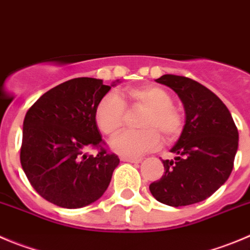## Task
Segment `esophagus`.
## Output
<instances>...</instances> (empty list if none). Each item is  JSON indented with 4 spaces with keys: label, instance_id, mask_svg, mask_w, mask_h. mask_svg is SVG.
<instances>
[{
    "label": "esophagus",
    "instance_id": "34e87169",
    "mask_svg": "<svg viewBox=\"0 0 250 250\" xmlns=\"http://www.w3.org/2000/svg\"><path fill=\"white\" fill-rule=\"evenodd\" d=\"M123 162H129V163H140L142 161L141 158H131V157H121Z\"/></svg>",
    "mask_w": 250,
    "mask_h": 250
}]
</instances>
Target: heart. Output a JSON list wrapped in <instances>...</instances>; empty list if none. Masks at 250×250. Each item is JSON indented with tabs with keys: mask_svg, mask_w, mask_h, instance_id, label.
<instances>
[{
	"mask_svg": "<svg viewBox=\"0 0 250 250\" xmlns=\"http://www.w3.org/2000/svg\"><path fill=\"white\" fill-rule=\"evenodd\" d=\"M125 98L132 105L146 109L140 120L137 131H123L111 140V149L124 157L142 156L158 148L162 134L167 141L177 139L183 129V116L173 104L170 94L166 89L153 84L132 88L125 93ZM96 123L105 135H115L124 125L125 105L119 96L108 93L99 101L96 108Z\"/></svg>",
	"mask_w": 250,
	"mask_h": 250,
	"instance_id": "b5f03b06",
	"label": "heart"
}]
</instances>
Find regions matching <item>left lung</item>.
<instances>
[{
	"label": "left lung",
	"mask_w": 250,
	"mask_h": 250,
	"mask_svg": "<svg viewBox=\"0 0 250 250\" xmlns=\"http://www.w3.org/2000/svg\"><path fill=\"white\" fill-rule=\"evenodd\" d=\"M156 82L178 94L185 124L170 148L174 159L162 161L166 172L149 191L157 201L174 208L200 203L222 187L233 169L238 130L227 106L201 83L175 75H163Z\"/></svg>",
	"instance_id": "obj_1"
}]
</instances>
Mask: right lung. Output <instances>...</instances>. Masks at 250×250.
<instances>
[{"label": "right lung", "instance_id": "obj_1", "mask_svg": "<svg viewBox=\"0 0 250 250\" xmlns=\"http://www.w3.org/2000/svg\"><path fill=\"white\" fill-rule=\"evenodd\" d=\"M103 80L80 77L42 94L25 114L21 165L38 194L60 208H80L98 200L120 159L101 148L96 108L110 88Z\"/></svg>", "mask_w": 250, "mask_h": 250}]
</instances>
